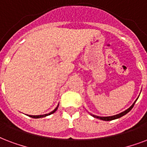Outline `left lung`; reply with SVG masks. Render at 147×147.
Segmentation results:
<instances>
[{
  "instance_id": "8db88e82",
  "label": "left lung",
  "mask_w": 147,
  "mask_h": 147,
  "mask_svg": "<svg viewBox=\"0 0 147 147\" xmlns=\"http://www.w3.org/2000/svg\"><path fill=\"white\" fill-rule=\"evenodd\" d=\"M138 99V98H137ZM136 99V100H137ZM136 100L135 101V102L132 104V105L128 109H126L125 111H122V112H121V113H119V114L118 115H112V116H107V117H101V116H97V115H92L90 114V115H92L93 117H94V118H96V119H99L101 120H104V121H111V120H114V119H119V118H120V117L123 116V115H125V114H127L128 112L131 110V109L133 108V106H134V105H135L136 101Z\"/></svg>"
}]
</instances>
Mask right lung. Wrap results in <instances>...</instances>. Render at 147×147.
I'll return each instance as SVG.
<instances>
[{"label": "right lung", "mask_w": 147, "mask_h": 147, "mask_svg": "<svg viewBox=\"0 0 147 147\" xmlns=\"http://www.w3.org/2000/svg\"><path fill=\"white\" fill-rule=\"evenodd\" d=\"M58 106H59V105H57V108L54 109L53 111H51V112H49V113H48V114L40 115H29V117H31V118H33V119H39V118H43V117H46V116H47V115H51V114H53V113H54L55 111H57V109H58Z\"/></svg>", "instance_id": "right-lung-1"}]
</instances>
